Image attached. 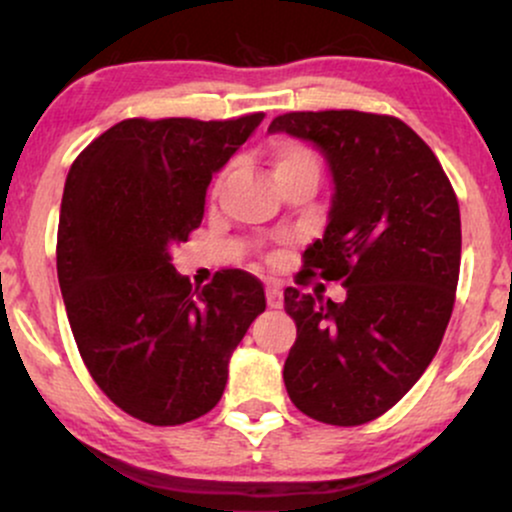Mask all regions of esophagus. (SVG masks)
<instances>
[{
	"instance_id": "1",
	"label": "esophagus",
	"mask_w": 512,
	"mask_h": 512,
	"mask_svg": "<svg viewBox=\"0 0 512 512\" xmlns=\"http://www.w3.org/2000/svg\"><path fill=\"white\" fill-rule=\"evenodd\" d=\"M267 305L269 308H281L284 305V293H281L279 284H274V281L267 284Z\"/></svg>"
}]
</instances>
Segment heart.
I'll return each mask as SVG.
<instances>
[{"label":"heart","instance_id":"obj_1","mask_svg":"<svg viewBox=\"0 0 512 512\" xmlns=\"http://www.w3.org/2000/svg\"><path fill=\"white\" fill-rule=\"evenodd\" d=\"M269 156H272L276 178L298 168H320V158L315 151L308 144L293 142V139H274L269 146Z\"/></svg>","mask_w":512,"mask_h":512}]
</instances>
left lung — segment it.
Instances as JSON below:
<instances>
[{
	"mask_svg": "<svg viewBox=\"0 0 512 512\" xmlns=\"http://www.w3.org/2000/svg\"><path fill=\"white\" fill-rule=\"evenodd\" d=\"M269 132L313 142L334 180L325 236L303 252L296 284L320 276L346 289L342 303L284 291L296 320L286 392L322 424H368L407 395L443 342L460 279V204L431 146L399 117L286 113Z\"/></svg>",
	"mask_w": 512,
	"mask_h": 512,
	"instance_id": "8db88e82",
	"label": "left lung"
}]
</instances>
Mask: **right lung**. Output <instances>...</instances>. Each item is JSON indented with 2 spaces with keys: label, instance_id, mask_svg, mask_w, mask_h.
I'll use <instances>...</instances> for the list:
<instances>
[{
  "label": "right lung",
  "instance_id": "obj_1",
  "mask_svg": "<svg viewBox=\"0 0 512 512\" xmlns=\"http://www.w3.org/2000/svg\"><path fill=\"white\" fill-rule=\"evenodd\" d=\"M262 117H129L69 168L57 228L69 327L110 402L151 426L219 404L228 358L267 308L262 281L243 269L216 272L199 291L170 262L202 223L211 175Z\"/></svg>",
  "mask_w": 512,
  "mask_h": 512
}]
</instances>
